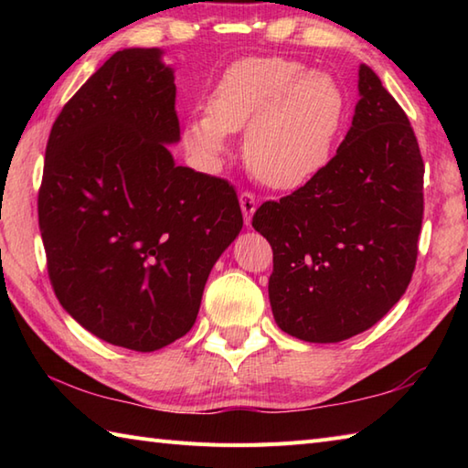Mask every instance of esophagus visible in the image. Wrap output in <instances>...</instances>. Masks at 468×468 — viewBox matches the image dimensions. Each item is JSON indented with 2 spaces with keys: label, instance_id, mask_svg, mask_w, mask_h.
<instances>
[{
  "label": "esophagus",
  "instance_id": "1",
  "mask_svg": "<svg viewBox=\"0 0 468 468\" xmlns=\"http://www.w3.org/2000/svg\"><path fill=\"white\" fill-rule=\"evenodd\" d=\"M239 203H241V211H243V217H245V223L250 225L251 223V217H253L255 208H257V197L253 193H250V191H243L239 195Z\"/></svg>",
  "mask_w": 468,
  "mask_h": 468
}]
</instances>
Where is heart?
<instances>
[{
    "mask_svg": "<svg viewBox=\"0 0 468 468\" xmlns=\"http://www.w3.org/2000/svg\"><path fill=\"white\" fill-rule=\"evenodd\" d=\"M346 114V96L330 74L307 72L290 58H247L225 69L205 114L185 128L203 158L227 148V133L245 131V161L273 188H295L330 161Z\"/></svg>",
    "mask_w": 468,
    "mask_h": 468,
    "instance_id": "b5f03b06",
    "label": "heart"
}]
</instances>
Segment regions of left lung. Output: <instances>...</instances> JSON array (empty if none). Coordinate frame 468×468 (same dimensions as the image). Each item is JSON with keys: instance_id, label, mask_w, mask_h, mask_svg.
I'll return each mask as SVG.
<instances>
[{"instance_id": "left-lung-1", "label": "left lung", "mask_w": 468, "mask_h": 468, "mask_svg": "<svg viewBox=\"0 0 468 468\" xmlns=\"http://www.w3.org/2000/svg\"><path fill=\"white\" fill-rule=\"evenodd\" d=\"M350 131L320 173L253 227L273 250L277 325L303 342H342L372 327L414 273L424 215V163L409 116L360 66Z\"/></svg>"}]
</instances>
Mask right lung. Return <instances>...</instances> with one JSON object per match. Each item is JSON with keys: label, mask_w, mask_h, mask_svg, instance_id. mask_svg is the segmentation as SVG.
<instances>
[{"label": "right lung", "mask_w": 468, "mask_h": 468, "mask_svg": "<svg viewBox=\"0 0 468 468\" xmlns=\"http://www.w3.org/2000/svg\"><path fill=\"white\" fill-rule=\"evenodd\" d=\"M175 104L161 49L116 52L58 114L37 193L58 302L136 352L191 330L208 273L243 227L233 185L175 165Z\"/></svg>", "instance_id": "1"}]
</instances>
